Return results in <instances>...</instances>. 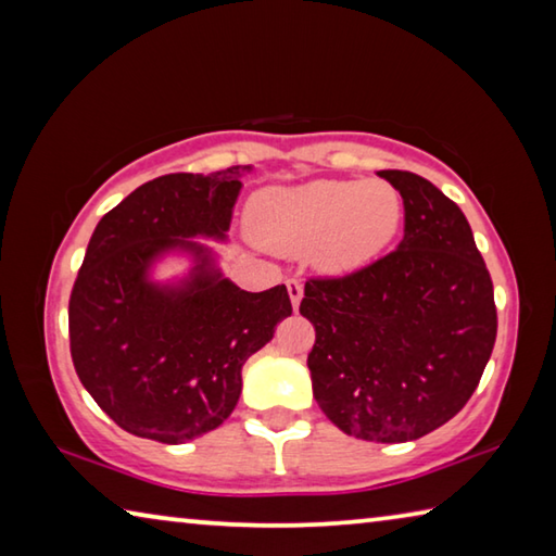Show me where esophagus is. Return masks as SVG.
<instances>
[{"mask_svg":"<svg viewBox=\"0 0 556 556\" xmlns=\"http://www.w3.org/2000/svg\"><path fill=\"white\" fill-rule=\"evenodd\" d=\"M287 291H289L291 306L299 308L301 299H304V285H301V281H296V279H289V281H287Z\"/></svg>","mask_w":556,"mask_h":556,"instance_id":"34e87169","label":"esophagus"}]
</instances>
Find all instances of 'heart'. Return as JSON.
I'll return each mask as SVG.
<instances>
[{"label":"heart","mask_w":556,"mask_h":556,"mask_svg":"<svg viewBox=\"0 0 556 556\" xmlns=\"http://www.w3.org/2000/svg\"><path fill=\"white\" fill-rule=\"evenodd\" d=\"M402 220V199L382 181L316 178L252 195L250 232L277 255H304L328 275L368 265Z\"/></svg>","instance_id":"b5f03b06"}]
</instances>
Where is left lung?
<instances>
[{
    "label": "left lung",
    "mask_w": 556,
    "mask_h": 556,
    "mask_svg": "<svg viewBox=\"0 0 556 556\" xmlns=\"http://www.w3.org/2000/svg\"><path fill=\"white\" fill-rule=\"evenodd\" d=\"M400 191L404 238L343 279L306 281L299 312L318 407L355 439L404 444L464 409L491 361L493 281L458 205L412 172H378Z\"/></svg>",
    "instance_id": "obj_1"
}]
</instances>
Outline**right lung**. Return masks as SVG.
Wrapping results in <instances>:
<instances>
[{"instance_id": "1", "label": "right lung", "mask_w": 556, "mask_h": 556, "mask_svg": "<svg viewBox=\"0 0 556 556\" xmlns=\"http://www.w3.org/2000/svg\"><path fill=\"white\" fill-rule=\"evenodd\" d=\"M168 174L102 215L75 279V372L129 434L186 444L218 429L242 392V365L291 316L287 287L244 291L208 242H228L242 176ZM168 258L187 269L155 277Z\"/></svg>"}]
</instances>
